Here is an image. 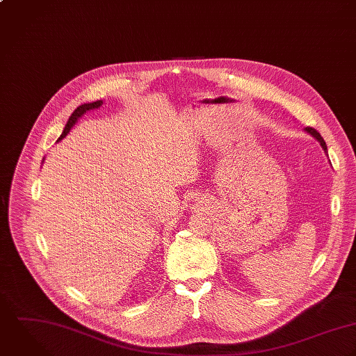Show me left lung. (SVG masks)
I'll use <instances>...</instances> for the list:
<instances>
[{
    "label": "left lung",
    "instance_id": "left-lung-1",
    "mask_svg": "<svg viewBox=\"0 0 356 356\" xmlns=\"http://www.w3.org/2000/svg\"><path fill=\"white\" fill-rule=\"evenodd\" d=\"M305 132H308L311 136H314V138H315L318 142L321 143V145H322V148L325 149V152H327V147H326V143H325L323 138L319 135V132H318L316 129L307 127V128H305Z\"/></svg>",
    "mask_w": 356,
    "mask_h": 356
}]
</instances>
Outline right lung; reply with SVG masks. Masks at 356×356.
I'll list each match as a JSON object with an SVG mask.
<instances>
[{"label": "right lung", "instance_id": "add662e5", "mask_svg": "<svg viewBox=\"0 0 356 356\" xmlns=\"http://www.w3.org/2000/svg\"><path fill=\"white\" fill-rule=\"evenodd\" d=\"M102 104H103V102H102V100H96V102H92V103H83V104H81L79 107H76V108L74 110L72 117L69 118V121H67V124H66V127H65V129H63V134L60 135L59 140H60V139H63V138H66V135L70 132V129H72V127L75 125V122L78 121V118H81L86 111H90V110L99 108ZM59 140H58V142H59Z\"/></svg>", "mask_w": 356, "mask_h": 356}]
</instances>
